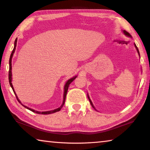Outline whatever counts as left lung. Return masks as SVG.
<instances>
[{
    "mask_svg": "<svg viewBox=\"0 0 150 150\" xmlns=\"http://www.w3.org/2000/svg\"><path fill=\"white\" fill-rule=\"evenodd\" d=\"M124 33H125L126 35L127 36H130V37H131V34H130L129 32H127V31H125V30H124ZM134 47H135V48H136V49H137V52H138V53H139V49H138V48H137V47L136 46V45L134 44ZM88 99H89V101H90V103H91V105H92V107L93 108H94V106H93V103H92V102H91V99H89V97L88 96Z\"/></svg>",
    "mask_w": 150,
    "mask_h": 150,
    "instance_id": "obj_1",
    "label": "left lung"
}]
</instances>
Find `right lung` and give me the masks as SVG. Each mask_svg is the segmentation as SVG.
I'll return each instance as SVG.
<instances>
[{
	"mask_svg": "<svg viewBox=\"0 0 150 150\" xmlns=\"http://www.w3.org/2000/svg\"><path fill=\"white\" fill-rule=\"evenodd\" d=\"M17 41V38L16 39V40H15L14 48H13V51H12V53H11V56H10V59H9V70H8V82H9L10 85H11V88H12L13 91V92H14V93H15V95H16V98H17V101H18L19 102V103H21L20 101H19V99H18V98H17V95H16V93H15V91H14V89H13V87L12 83H11V79H12V78H11V76H12V75H11V68H12V66H11V59H12V57H13V53H14V52H15V50H16V48ZM76 76H75V77H74V78H71V79H69V80H68V81H67V82L66 83V84H65V86H64V101H63V103H62V105H61L59 108H57V109H55V110H51V111L42 112H41L35 111V110H32V109H31V108H29L26 107V106H25V105H22V104H21V105H22L23 106H24V107H25V108H27V109L30 110V111L33 112H34V113H36V114H53V113H55V112H59V110H60L61 109H62L63 106H64V105L65 100H66V97L67 92H68V89L69 85H70V83H71V82L73 81V80H74V79H76Z\"/></svg>",
	"mask_w": 150,
	"mask_h": 150,
	"instance_id": "right-lung-1",
	"label": "right lung"
}]
</instances>
